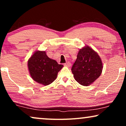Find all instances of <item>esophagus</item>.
Here are the masks:
<instances>
[{
    "label": "esophagus",
    "instance_id": "1",
    "mask_svg": "<svg viewBox=\"0 0 126 126\" xmlns=\"http://www.w3.org/2000/svg\"><path fill=\"white\" fill-rule=\"evenodd\" d=\"M64 65L65 66H67V67H70V66H71V63H70L69 62H67V63H64Z\"/></svg>",
    "mask_w": 126,
    "mask_h": 126
}]
</instances>
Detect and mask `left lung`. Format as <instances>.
<instances>
[{
	"label": "left lung",
	"instance_id": "1",
	"mask_svg": "<svg viewBox=\"0 0 126 126\" xmlns=\"http://www.w3.org/2000/svg\"><path fill=\"white\" fill-rule=\"evenodd\" d=\"M102 63L98 53L88 46L79 49L71 67L73 76L81 85H90L101 76Z\"/></svg>",
	"mask_w": 126,
	"mask_h": 126
}]
</instances>
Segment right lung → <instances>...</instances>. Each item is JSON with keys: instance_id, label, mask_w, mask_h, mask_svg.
Returning a JSON list of instances; mask_svg holds the SVG:
<instances>
[{"instance_id": "right-lung-1", "label": "right lung", "mask_w": 126, "mask_h": 126, "mask_svg": "<svg viewBox=\"0 0 126 126\" xmlns=\"http://www.w3.org/2000/svg\"><path fill=\"white\" fill-rule=\"evenodd\" d=\"M63 65L51 59L44 51L35 52L28 62V67L31 77L38 83L47 85L56 79L58 73Z\"/></svg>"}]
</instances>
